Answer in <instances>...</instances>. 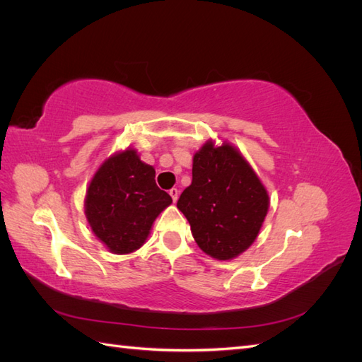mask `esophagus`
I'll return each instance as SVG.
<instances>
[{"instance_id": "obj_1", "label": "esophagus", "mask_w": 362, "mask_h": 362, "mask_svg": "<svg viewBox=\"0 0 362 362\" xmlns=\"http://www.w3.org/2000/svg\"><path fill=\"white\" fill-rule=\"evenodd\" d=\"M169 194L172 196L173 202H177V201H178V196H180V190H178V189H170V190H169Z\"/></svg>"}]
</instances>
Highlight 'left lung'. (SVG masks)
<instances>
[{"label":"left lung","instance_id":"obj_1","mask_svg":"<svg viewBox=\"0 0 362 362\" xmlns=\"http://www.w3.org/2000/svg\"><path fill=\"white\" fill-rule=\"evenodd\" d=\"M192 184L178 199L194 242L218 261L237 258L255 242L269 211V193L229 141L206 140L193 156Z\"/></svg>","mask_w":362,"mask_h":362}]
</instances>
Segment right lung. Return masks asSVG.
<instances>
[{"label":"right lung","mask_w":362,"mask_h":362,"mask_svg":"<svg viewBox=\"0 0 362 362\" xmlns=\"http://www.w3.org/2000/svg\"><path fill=\"white\" fill-rule=\"evenodd\" d=\"M172 198L157 187L156 169L134 148L105 158L86 190L84 214L92 233L117 255L145 245L158 214Z\"/></svg>","instance_id":"right-lung-1"}]
</instances>
